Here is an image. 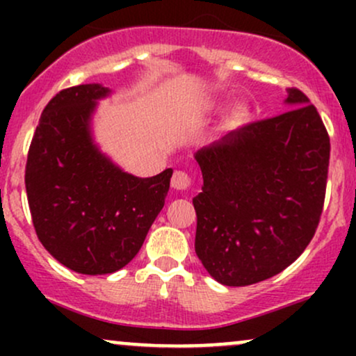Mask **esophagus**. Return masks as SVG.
Here are the masks:
<instances>
[{
  "mask_svg": "<svg viewBox=\"0 0 356 356\" xmlns=\"http://www.w3.org/2000/svg\"><path fill=\"white\" fill-rule=\"evenodd\" d=\"M191 175L184 172V170H175L172 175V181H170L175 191H187L191 187Z\"/></svg>",
  "mask_w": 356,
  "mask_h": 356,
  "instance_id": "esophagus-1",
  "label": "esophagus"
}]
</instances>
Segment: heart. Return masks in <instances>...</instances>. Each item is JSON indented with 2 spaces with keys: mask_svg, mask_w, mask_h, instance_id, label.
I'll return each instance as SVG.
<instances>
[{
  "mask_svg": "<svg viewBox=\"0 0 356 356\" xmlns=\"http://www.w3.org/2000/svg\"><path fill=\"white\" fill-rule=\"evenodd\" d=\"M218 102H212L209 108H218ZM249 115H251V110H249L248 105L238 104L234 107L229 108V112L226 113L222 118V124H220V129L222 130H236L241 129L246 122L249 120Z\"/></svg>",
  "mask_w": 356,
  "mask_h": 356,
  "instance_id": "obj_1",
  "label": "heart"
}]
</instances>
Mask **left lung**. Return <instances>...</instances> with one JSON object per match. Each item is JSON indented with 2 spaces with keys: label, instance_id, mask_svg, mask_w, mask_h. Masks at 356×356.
Segmentation results:
<instances>
[{
  "label": "left lung",
  "instance_id": "1",
  "mask_svg": "<svg viewBox=\"0 0 356 356\" xmlns=\"http://www.w3.org/2000/svg\"><path fill=\"white\" fill-rule=\"evenodd\" d=\"M288 112L252 122L195 152L204 186L195 254L220 284L248 286L273 277L313 239L325 202L330 137L298 88Z\"/></svg>",
  "mask_w": 356,
  "mask_h": 356
}]
</instances>
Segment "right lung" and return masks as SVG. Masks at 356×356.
I'll return each instance as SVG.
<instances>
[{
    "label": "right lung",
    "instance_id": "obj_1",
    "mask_svg": "<svg viewBox=\"0 0 356 356\" xmlns=\"http://www.w3.org/2000/svg\"><path fill=\"white\" fill-rule=\"evenodd\" d=\"M110 93L99 83L56 93L28 150V204L50 254L81 275H108L136 257L162 211L172 169L136 177L93 142L92 115Z\"/></svg>",
    "mask_w": 356,
    "mask_h": 356
}]
</instances>
